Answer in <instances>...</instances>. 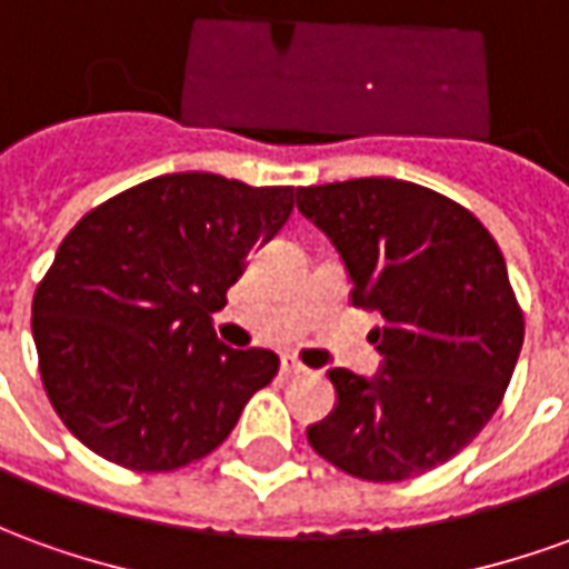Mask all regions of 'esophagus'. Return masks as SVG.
<instances>
[{"label": "esophagus", "instance_id": "obj_1", "mask_svg": "<svg viewBox=\"0 0 569 569\" xmlns=\"http://www.w3.org/2000/svg\"><path fill=\"white\" fill-rule=\"evenodd\" d=\"M280 369H283V376H301V372H308V367L298 360L296 353H283V360H280Z\"/></svg>", "mask_w": 569, "mask_h": 569}]
</instances>
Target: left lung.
<instances>
[{"instance_id": "left-lung-1", "label": "left lung", "mask_w": 569, "mask_h": 569, "mask_svg": "<svg viewBox=\"0 0 569 569\" xmlns=\"http://www.w3.org/2000/svg\"><path fill=\"white\" fill-rule=\"evenodd\" d=\"M298 212L339 249L353 308L379 311L376 379L329 369L339 403L308 428L326 462L407 480L450 462L490 422L523 345L506 258L465 206L397 178L298 188Z\"/></svg>"}]
</instances>
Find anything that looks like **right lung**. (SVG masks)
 Returning a JSON list of instances; mask_svg holds the SVG:
<instances>
[{"label":"right lung","instance_id":"obj_1","mask_svg":"<svg viewBox=\"0 0 569 569\" xmlns=\"http://www.w3.org/2000/svg\"><path fill=\"white\" fill-rule=\"evenodd\" d=\"M296 188L174 172L122 190L63 237L33 296L51 407L101 459L174 471L224 443L280 357L221 345L212 313Z\"/></svg>","mask_w":569,"mask_h":569}]
</instances>
